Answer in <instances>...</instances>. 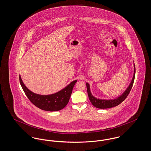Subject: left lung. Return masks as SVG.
Masks as SVG:
<instances>
[{"label": "left lung", "instance_id": "8db88e82", "mask_svg": "<svg viewBox=\"0 0 151 151\" xmlns=\"http://www.w3.org/2000/svg\"><path fill=\"white\" fill-rule=\"evenodd\" d=\"M135 75V65L134 63V75H133V77L132 78V80H131L129 86L126 89V91L121 95H120L116 99H113L106 100V99H97L96 98H95V96H93L92 95L91 90H90L89 84L88 83H86V89H87L88 95V97H89V99L93 105V106H95V108H99V109H108V108H113V107L119 105L123 101H124V100H125V99L129 95V92L132 88L133 83H134Z\"/></svg>", "mask_w": 151, "mask_h": 151}]
</instances>
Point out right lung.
I'll return each mask as SVG.
<instances>
[{"label":"right lung","mask_w":151,"mask_h":151,"mask_svg":"<svg viewBox=\"0 0 151 151\" xmlns=\"http://www.w3.org/2000/svg\"><path fill=\"white\" fill-rule=\"evenodd\" d=\"M19 79L22 88L29 100L37 108L50 111H58L65 108L69 101L73 87L77 81H72L65 88L55 93L42 95L29 90L23 83L20 76Z\"/></svg>","instance_id":"1"}]
</instances>
